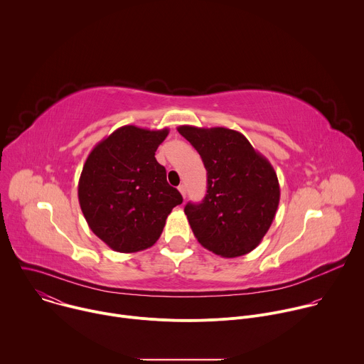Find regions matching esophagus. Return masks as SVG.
<instances>
[{
	"instance_id": "1",
	"label": "esophagus",
	"mask_w": 364,
	"mask_h": 364,
	"mask_svg": "<svg viewBox=\"0 0 364 364\" xmlns=\"http://www.w3.org/2000/svg\"><path fill=\"white\" fill-rule=\"evenodd\" d=\"M178 191L181 193V196L186 198V193H187V187H186V184H180L178 186Z\"/></svg>"
}]
</instances>
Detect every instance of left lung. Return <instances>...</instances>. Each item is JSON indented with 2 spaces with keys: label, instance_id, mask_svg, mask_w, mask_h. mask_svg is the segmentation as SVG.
<instances>
[{
  "label": "left lung",
  "instance_id": "left-lung-1",
  "mask_svg": "<svg viewBox=\"0 0 364 364\" xmlns=\"http://www.w3.org/2000/svg\"><path fill=\"white\" fill-rule=\"evenodd\" d=\"M177 131L207 170L205 197L184 207L196 239L223 257L249 253L269 230L278 209L281 191L274 167L237 131L190 125Z\"/></svg>",
  "mask_w": 364,
  "mask_h": 364
}]
</instances>
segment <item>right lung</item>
Returning <instances> with one entry per match:
<instances>
[{
    "mask_svg": "<svg viewBox=\"0 0 364 364\" xmlns=\"http://www.w3.org/2000/svg\"><path fill=\"white\" fill-rule=\"evenodd\" d=\"M168 129L125 125L102 139L87 155L77 196L90 230L111 249L132 253L152 246L166 220L183 203L167 183L155 151Z\"/></svg>",
    "mask_w": 364,
    "mask_h": 364,
    "instance_id": "add662e5",
    "label": "right lung"
}]
</instances>
